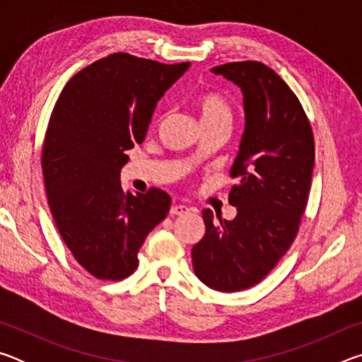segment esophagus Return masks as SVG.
<instances>
[{
  "mask_svg": "<svg viewBox=\"0 0 362 362\" xmlns=\"http://www.w3.org/2000/svg\"><path fill=\"white\" fill-rule=\"evenodd\" d=\"M188 212H189V207L185 204H174L169 211L170 216H183V214H188Z\"/></svg>",
  "mask_w": 362,
  "mask_h": 362,
  "instance_id": "esophagus-1",
  "label": "esophagus"
}]
</instances>
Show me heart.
<instances>
[{"label":"heart","instance_id":"1","mask_svg":"<svg viewBox=\"0 0 362 362\" xmlns=\"http://www.w3.org/2000/svg\"><path fill=\"white\" fill-rule=\"evenodd\" d=\"M193 107L199 116L201 127L226 126L230 129L233 121V108L222 94L214 90H203L196 94Z\"/></svg>","mask_w":362,"mask_h":362}]
</instances>
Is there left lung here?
<instances>
[{"instance_id":"left-lung-1","label":"left lung","mask_w":362,"mask_h":362,"mask_svg":"<svg viewBox=\"0 0 362 362\" xmlns=\"http://www.w3.org/2000/svg\"><path fill=\"white\" fill-rule=\"evenodd\" d=\"M243 93L246 126L230 170L238 185L233 220L203 211L206 235L192 249L193 268L211 289L238 292L272 272L298 233L311 174L315 139L302 103L279 75L254 60L214 66Z\"/></svg>"}]
</instances>
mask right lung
Listing matches in <instances>:
<instances>
[{
	"instance_id": "add662e5",
	"label": "right lung",
	"mask_w": 362,
	"mask_h": 362,
	"mask_svg": "<svg viewBox=\"0 0 362 362\" xmlns=\"http://www.w3.org/2000/svg\"><path fill=\"white\" fill-rule=\"evenodd\" d=\"M188 66L116 52L78 71L52 110L41 155L47 203L66 247L97 279L136 272L146 235L168 216L166 192H124L119 173Z\"/></svg>"
}]
</instances>
